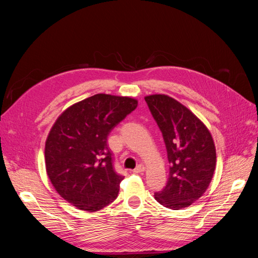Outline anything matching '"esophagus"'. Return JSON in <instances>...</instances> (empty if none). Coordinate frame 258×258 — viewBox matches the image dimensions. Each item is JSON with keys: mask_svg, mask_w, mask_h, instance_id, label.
Segmentation results:
<instances>
[{"mask_svg": "<svg viewBox=\"0 0 258 258\" xmlns=\"http://www.w3.org/2000/svg\"><path fill=\"white\" fill-rule=\"evenodd\" d=\"M144 170H145V167H144V165L140 164V165H138L136 168L134 169V172H136V173H140V172H143Z\"/></svg>", "mask_w": 258, "mask_h": 258, "instance_id": "esophagus-1", "label": "esophagus"}]
</instances>
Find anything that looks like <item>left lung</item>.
I'll list each match as a JSON object with an SVG mask.
<instances>
[{"instance_id": "8db88e82", "label": "left lung", "mask_w": 258, "mask_h": 258, "mask_svg": "<svg viewBox=\"0 0 258 258\" xmlns=\"http://www.w3.org/2000/svg\"><path fill=\"white\" fill-rule=\"evenodd\" d=\"M144 99L163 136L169 162L166 186L155 192V199L172 210L190 206L213 177L216 153L211 134L194 113L167 95Z\"/></svg>"}]
</instances>
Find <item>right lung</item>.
Here are the masks:
<instances>
[{"mask_svg": "<svg viewBox=\"0 0 258 258\" xmlns=\"http://www.w3.org/2000/svg\"><path fill=\"white\" fill-rule=\"evenodd\" d=\"M137 105L134 98L96 94L67 108L52 126L45 146L47 173L73 206L93 212L117 198L124 177L114 169L107 136Z\"/></svg>", "mask_w": 258, "mask_h": 258, "instance_id": "add662e5", "label": "right lung"}]
</instances>
